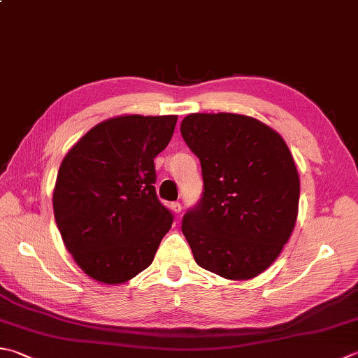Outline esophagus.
I'll use <instances>...</instances> for the list:
<instances>
[{"label":"esophagus","instance_id":"esophagus-1","mask_svg":"<svg viewBox=\"0 0 358 358\" xmlns=\"http://www.w3.org/2000/svg\"><path fill=\"white\" fill-rule=\"evenodd\" d=\"M171 209H172V211H173L175 214H180V213H181V205H180L178 201H173L172 205H171Z\"/></svg>","mask_w":358,"mask_h":358}]
</instances>
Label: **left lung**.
Returning a JSON list of instances; mask_svg holds the SVG:
<instances>
[{
	"mask_svg": "<svg viewBox=\"0 0 358 358\" xmlns=\"http://www.w3.org/2000/svg\"><path fill=\"white\" fill-rule=\"evenodd\" d=\"M180 131L200 159L205 186L181 225L195 262L231 281L261 275L298 217L299 175L284 138L236 113H191Z\"/></svg>",
	"mask_w": 358,
	"mask_h": 358,
	"instance_id": "obj_1",
	"label": "left lung"
}]
</instances>
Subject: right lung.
Masks as SVG:
<instances>
[{
    "instance_id": "add662e5",
    "label": "right lung",
    "mask_w": 358,
    "mask_h": 358,
    "mask_svg": "<svg viewBox=\"0 0 358 358\" xmlns=\"http://www.w3.org/2000/svg\"><path fill=\"white\" fill-rule=\"evenodd\" d=\"M178 116L121 115L94 125L63 158L52 208L76 264L102 284H124L152 264L172 227L155 192V158Z\"/></svg>"
}]
</instances>
